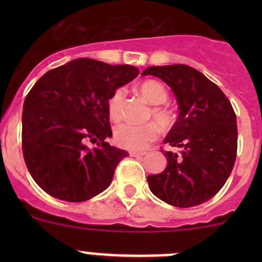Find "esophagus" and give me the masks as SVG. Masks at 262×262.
Masks as SVG:
<instances>
[{
    "label": "esophagus",
    "instance_id": "obj_1",
    "mask_svg": "<svg viewBox=\"0 0 262 262\" xmlns=\"http://www.w3.org/2000/svg\"><path fill=\"white\" fill-rule=\"evenodd\" d=\"M129 155H130L132 157H142V156H144L146 153H144V152H136V150H130V152H129Z\"/></svg>",
    "mask_w": 262,
    "mask_h": 262
}]
</instances>
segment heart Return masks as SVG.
<instances>
[{
	"label": "heart",
	"mask_w": 262,
	"mask_h": 262,
	"mask_svg": "<svg viewBox=\"0 0 262 262\" xmlns=\"http://www.w3.org/2000/svg\"><path fill=\"white\" fill-rule=\"evenodd\" d=\"M138 91L150 105H161L167 100L168 94L162 83L157 81L148 80L138 86ZM121 101L123 92L115 91L107 102V112L113 120H119L121 116ZM152 118L160 126L165 128L171 123V114L166 109L155 106L152 109ZM158 137V128L156 124L148 123L144 125L124 123L115 129L114 138L118 146L130 150L144 149L150 142Z\"/></svg>",
	"instance_id": "heart-1"
}]
</instances>
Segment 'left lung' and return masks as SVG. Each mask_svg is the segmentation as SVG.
<instances>
[{
    "label": "left lung",
    "mask_w": 262,
    "mask_h": 262,
    "mask_svg": "<svg viewBox=\"0 0 262 262\" xmlns=\"http://www.w3.org/2000/svg\"><path fill=\"white\" fill-rule=\"evenodd\" d=\"M142 75L167 83L180 110L165 143L180 148L181 155L163 152L167 166L147 178L150 191L179 208L208 202L226 184L236 161L237 120L231 102L190 66H155Z\"/></svg>",
    "instance_id": "obj_1"
}]
</instances>
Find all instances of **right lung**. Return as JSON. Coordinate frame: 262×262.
<instances>
[{
    "label": "right lung",
    "instance_id": "add662e5",
    "mask_svg": "<svg viewBox=\"0 0 262 262\" xmlns=\"http://www.w3.org/2000/svg\"><path fill=\"white\" fill-rule=\"evenodd\" d=\"M138 73L133 66L78 58L36 81L24 101L23 153L44 191L78 203L112 184L128 152L106 142L113 136L107 102ZM87 141L97 147L89 148Z\"/></svg>",
    "mask_w": 262,
    "mask_h": 262
}]
</instances>
